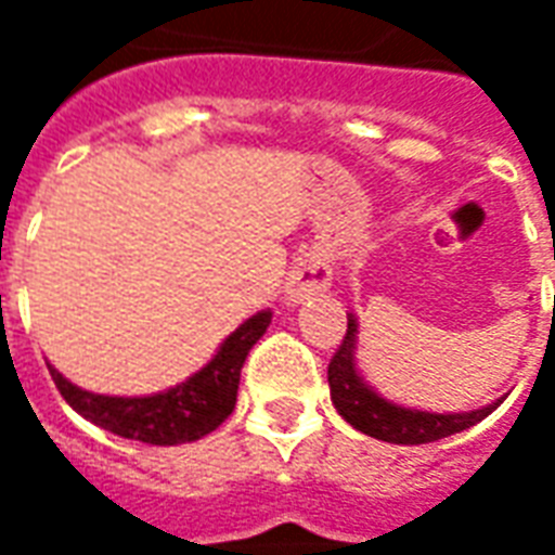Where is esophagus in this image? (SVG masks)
<instances>
[{"instance_id":"obj_1","label":"esophagus","mask_w":555,"mask_h":555,"mask_svg":"<svg viewBox=\"0 0 555 555\" xmlns=\"http://www.w3.org/2000/svg\"><path fill=\"white\" fill-rule=\"evenodd\" d=\"M330 282H333V267L326 261L324 253H312L300 255L294 267H291L288 273V285H285V294H288L291 302H302L309 300L312 294L318 291L330 288Z\"/></svg>"}]
</instances>
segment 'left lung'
I'll use <instances>...</instances> for the list:
<instances>
[{
	"label": "left lung",
	"mask_w": 555,
	"mask_h": 555,
	"mask_svg": "<svg viewBox=\"0 0 555 555\" xmlns=\"http://www.w3.org/2000/svg\"><path fill=\"white\" fill-rule=\"evenodd\" d=\"M357 333H360L357 314H348V333L341 338L336 357L330 360L326 377H330V396H333V404L341 413V418L374 440L398 442V446H422V442L442 440V437H452L457 430L473 428L476 422L490 416L502 404L500 398L488 408L469 410V413H428V410H410L392 404V401L377 396L357 372V360H353Z\"/></svg>",
	"instance_id": "left-lung-1"
}]
</instances>
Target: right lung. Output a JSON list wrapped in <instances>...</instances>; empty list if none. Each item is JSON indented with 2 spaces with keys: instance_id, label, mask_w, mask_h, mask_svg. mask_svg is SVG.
I'll return each instance as SVG.
<instances>
[{
  "instance_id": "add662e5",
  "label": "right lung",
  "mask_w": 555,
  "mask_h": 555,
  "mask_svg": "<svg viewBox=\"0 0 555 555\" xmlns=\"http://www.w3.org/2000/svg\"><path fill=\"white\" fill-rule=\"evenodd\" d=\"M273 312L253 314L231 333L214 360L202 372L186 377L183 384L171 386L166 392H154L145 398L94 396L74 386L67 377L50 365L59 392L79 416L94 422L98 428L113 430L125 440L151 442V446H178V442L202 440L205 434L217 430L237 404L241 369L258 338L264 336Z\"/></svg>"
}]
</instances>
